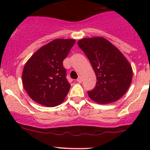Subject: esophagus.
I'll return each mask as SVG.
<instances>
[{
	"mask_svg": "<svg viewBox=\"0 0 150 150\" xmlns=\"http://www.w3.org/2000/svg\"><path fill=\"white\" fill-rule=\"evenodd\" d=\"M77 81H78V82L79 83H82V81H83L82 77H81V76H79V77H78V79H77Z\"/></svg>",
	"mask_w": 150,
	"mask_h": 150,
	"instance_id": "34e87169",
	"label": "esophagus"
}]
</instances>
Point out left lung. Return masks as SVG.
<instances>
[{"label": "left lung", "mask_w": 150, "mask_h": 150, "mask_svg": "<svg viewBox=\"0 0 150 150\" xmlns=\"http://www.w3.org/2000/svg\"><path fill=\"white\" fill-rule=\"evenodd\" d=\"M96 75L89 97L99 104H110L121 98L132 81V67L122 53L104 38H83L78 42Z\"/></svg>", "instance_id": "1"}]
</instances>
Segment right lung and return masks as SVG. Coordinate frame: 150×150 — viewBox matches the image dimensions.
<instances>
[{
    "label": "right lung",
    "instance_id": "right-lung-1",
    "mask_svg": "<svg viewBox=\"0 0 150 150\" xmlns=\"http://www.w3.org/2000/svg\"><path fill=\"white\" fill-rule=\"evenodd\" d=\"M75 43L56 39L39 48L27 62L22 72L24 88L33 100L56 107L64 100L70 88L63 61Z\"/></svg>",
    "mask_w": 150,
    "mask_h": 150
}]
</instances>
